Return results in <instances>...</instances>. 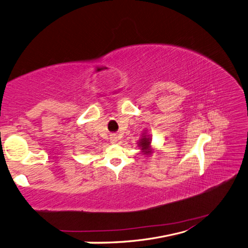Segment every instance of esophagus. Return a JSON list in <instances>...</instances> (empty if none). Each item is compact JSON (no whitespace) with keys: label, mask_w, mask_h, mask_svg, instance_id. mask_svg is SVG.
I'll use <instances>...</instances> for the list:
<instances>
[{"label":"esophagus","mask_w":248,"mask_h":248,"mask_svg":"<svg viewBox=\"0 0 248 248\" xmlns=\"http://www.w3.org/2000/svg\"><path fill=\"white\" fill-rule=\"evenodd\" d=\"M116 141H117V136L113 135V136L111 137V142H112V143H115Z\"/></svg>","instance_id":"1"}]
</instances>
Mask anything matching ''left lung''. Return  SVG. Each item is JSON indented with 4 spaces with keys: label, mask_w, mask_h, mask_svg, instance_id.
Segmentation results:
<instances>
[{
    "label": "left lung",
    "mask_w": 248,
    "mask_h": 248,
    "mask_svg": "<svg viewBox=\"0 0 248 248\" xmlns=\"http://www.w3.org/2000/svg\"><path fill=\"white\" fill-rule=\"evenodd\" d=\"M151 138L148 137V136H142V138L139 140V147L141 148L142 152H144V154H151L152 152L150 150V147H151Z\"/></svg>",
    "instance_id": "left-lung-1"
}]
</instances>
